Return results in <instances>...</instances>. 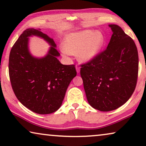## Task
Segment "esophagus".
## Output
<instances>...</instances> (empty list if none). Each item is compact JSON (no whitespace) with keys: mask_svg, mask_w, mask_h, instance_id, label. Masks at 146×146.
I'll return each mask as SVG.
<instances>
[{"mask_svg":"<svg viewBox=\"0 0 146 146\" xmlns=\"http://www.w3.org/2000/svg\"><path fill=\"white\" fill-rule=\"evenodd\" d=\"M76 69L77 73L78 74L80 73V68L79 66H76Z\"/></svg>","mask_w":146,"mask_h":146,"instance_id":"obj_1","label":"esophagus"}]
</instances>
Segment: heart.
Here are the masks:
<instances>
[{"label": "heart", "instance_id": "heart-1", "mask_svg": "<svg viewBox=\"0 0 146 146\" xmlns=\"http://www.w3.org/2000/svg\"><path fill=\"white\" fill-rule=\"evenodd\" d=\"M104 38L100 32L84 30L66 36L64 54L77 55L81 62L86 63L96 58L102 48Z\"/></svg>", "mask_w": 146, "mask_h": 146}]
</instances>
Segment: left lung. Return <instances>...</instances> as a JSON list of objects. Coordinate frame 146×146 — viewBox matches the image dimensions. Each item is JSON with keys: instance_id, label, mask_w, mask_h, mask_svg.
I'll list each match as a JSON object with an SVG mask.
<instances>
[{"instance_id": "obj_1", "label": "left lung", "mask_w": 146, "mask_h": 146, "mask_svg": "<svg viewBox=\"0 0 146 146\" xmlns=\"http://www.w3.org/2000/svg\"><path fill=\"white\" fill-rule=\"evenodd\" d=\"M109 27L113 34L106 49L80 69L88 102L102 111L114 110L128 100L138 74L134 41L119 26L109 25Z\"/></svg>"}]
</instances>
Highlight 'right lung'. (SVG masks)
I'll return each instance as SVG.
<instances>
[{"mask_svg": "<svg viewBox=\"0 0 146 146\" xmlns=\"http://www.w3.org/2000/svg\"><path fill=\"white\" fill-rule=\"evenodd\" d=\"M41 37L51 46L44 57H35L29 50V37ZM56 44L40 29H28L12 48L9 76L13 90L22 104L39 114H49L62 106L66 90L76 76L74 65H63L58 57Z\"/></svg>", "mask_w": 146, "mask_h": 146, "instance_id": "right-lung-1", "label": "right lung"}]
</instances>
